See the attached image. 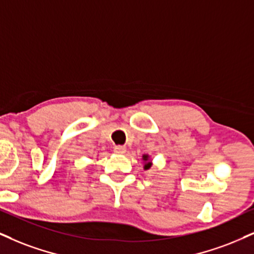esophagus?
Returning <instances> with one entry per match:
<instances>
[{"label": "esophagus", "instance_id": "1", "mask_svg": "<svg viewBox=\"0 0 254 254\" xmlns=\"http://www.w3.org/2000/svg\"><path fill=\"white\" fill-rule=\"evenodd\" d=\"M114 153H117V154H125V153H126V147H125V146H115L114 147Z\"/></svg>", "mask_w": 254, "mask_h": 254}]
</instances>
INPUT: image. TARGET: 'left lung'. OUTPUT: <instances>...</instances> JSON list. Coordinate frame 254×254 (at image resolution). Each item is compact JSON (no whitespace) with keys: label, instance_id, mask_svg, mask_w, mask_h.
I'll return each mask as SVG.
<instances>
[{"label":"left lung","instance_id":"left-lung-1","mask_svg":"<svg viewBox=\"0 0 254 254\" xmlns=\"http://www.w3.org/2000/svg\"><path fill=\"white\" fill-rule=\"evenodd\" d=\"M142 161H143V170H145V171L151 170V167L153 166L151 156H149L148 154H143L142 155Z\"/></svg>","mask_w":254,"mask_h":254}]
</instances>
